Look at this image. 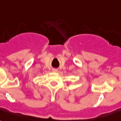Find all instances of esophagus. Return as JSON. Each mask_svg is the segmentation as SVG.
I'll list each match as a JSON object with an SVG mask.
<instances>
[{"label":"esophagus","mask_w":121,"mask_h":121,"mask_svg":"<svg viewBox=\"0 0 121 121\" xmlns=\"http://www.w3.org/2000/svg\"><path fill=\"white\" fill-rule=\"evenodd\" d=\"M52 72H54V73H56V72H58V70H57L56 69H53V70H52Z\"/></svg>","instance_id":"esophagus-1"}]
</instances>
